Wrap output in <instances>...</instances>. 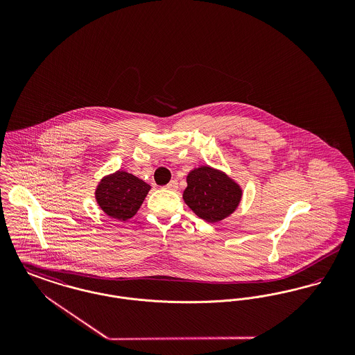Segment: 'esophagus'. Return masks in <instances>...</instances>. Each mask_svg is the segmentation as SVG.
<instances>
[{
	"instance_id": "esophagus-1",
	"label": "esophagus",
	"mask_w": 355,
	"mask_h": 355,
	"mask_svg": "<svg viewBox=\"0 0 355 355\" xmlns=\"http://www.w3.org/2000/svg\"><path fill=\"white\" fill-rule=\"evenodd\" d=\"M166 189H169V190H177V189H178V182H177V181H170L169 184L166 185Z\"/></svg>"
}]
</instances>
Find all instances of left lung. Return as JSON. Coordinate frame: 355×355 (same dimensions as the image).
Segmentation results:
<instances>
[{
    "label": "left lung",
    "instance_id": "obj_1",
    "mask_svg": "<svg viewBox=\"0 0 355 355\" xmlns=\"http://www.w3.org/2000/svg\"><path fill=\"white\" fill-rule=\"evenodd\" d=\"M186 182L184 201L200 218L210 223L229 217L242 197L238 184L225 173L210 166L191 170Z\"/></svg>",
    "mask_w": 355,
    "mask_h": 355
}]
</instances>
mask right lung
I'll list each match as a JSON object with an SVG mask.
<instances>
[{
    "instance_id": "add662e5",
    "label": "right lung",
    "mask_w": 355,
    "mask_h": 355,
    "mask_svg": "<svg viewBox=\"0 0 355 355\" xmlns=\"http://www.w3.org/2000/svg\"><path fill=\"white\" fill-rule=\"evenodd\" d=\"M149 190L150 186L142 180L119 170L102 178L96 189V200L109 217L126 220L138 211Z\"/></svg>"
}]
</instances>
